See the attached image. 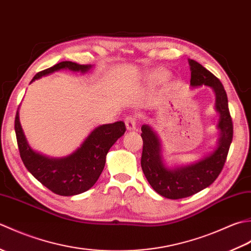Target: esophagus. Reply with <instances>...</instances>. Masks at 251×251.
<instances>
[{
	"instance_id": "34e87169",
	"label": "esophagus",
	"mask_w": 251,
	"mask_h": 251,
	"mask_svg": "<svg viewBox=\"0 0 251 251\" xmlns=\"http://www.w3.org/2000/svg\"><path fill=\"white\" fill-rule=\"evenodd\" d=\"M125 124H126V127H127V129H128V130L135 129L136 124H137V117L135 115L126 116Z\"/></svg>"
}]
</instances>
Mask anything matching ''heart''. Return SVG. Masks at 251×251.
Returning <instances> with one entry per match:
<instances>
[{"label": "heart", "mask_w": 251, "mask_h": 251, "mask_svg": "<svg viewBox=\"0 0 251 251\" xmlns=\"http://www.w3.org/2000/svg\"><path fill=\"white\" fill-rule=\"evenodd\" d=\"M154 76H155V78L158 79V81H163V79L167 77V73H165L163 71H158V72L155 73V75H154Z\"/></svg>", "instance_id": "heart-1"}]
</instances>
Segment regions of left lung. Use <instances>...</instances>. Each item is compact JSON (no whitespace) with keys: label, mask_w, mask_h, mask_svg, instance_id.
Wrapping results in <instances>:
<instances>
[{"label":"left lung","mask_w":251,"mask_h":251,"mask_svg":"<svg viewBox=\"0 0 251 251\" xmlns=\"http://www.w3.org/2000/svg\"><path fill=\"white\" fill-rule=\"evenodd\" d=\"M192 86H211L216 93V109L220 113L219 145L209 156L190 166L170 170L164 166L159 155V142L150 127L143 125L141 168L147 180L159 195L179 200L193 195L209 186L218 178L225 166L233 139V122L228 110L227 96L220 79L201 63L190 59Z\"/></svg>","instance_id":"8db88e82"}]
</instances>
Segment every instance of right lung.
I'll return each instance as SVG.
<instances>
[{
    "label": "right lung",
    "mask_w": 251,
    "mask_h": 251,
    "mask_svg": "<svg viewBox=\"0 0 251 251\" xmlns=\"http://www.w3.org/2000/svg\"><path fill=\"white\" fill-rule=\"evenodd\" d=\"M90 68V65L62 61L36 73L31 82L60 69L86 72ZM125 131L126 126L123 121L99 126L71 155L63 158H49L31 150L21 129L18 111L15 117L16 138L25 166L47 189L62 196L76 195L92 188L102 173L106 153Z\"/></svg>",
    "instance_id": "1"
}]
</instances>
